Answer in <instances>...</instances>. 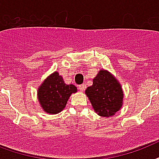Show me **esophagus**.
Listing matches in <instances>:
<instances>
[{
  "label": "esophagus",
  "instance_id": "esophagus-1",
  "mask_svg": "<svg viewBox=\"0 0 159 159\" xmlns=\"http://www.w3.org/2000/svg\"><path fill=\"white\" fill-rule=\"evenodd\" d=\"M86 89V85L84 84H80V85H79V89L81 91V92H84V91Z\"/></svg>",
  "mask_w": 159,
  "mask_h": 159
}]
</instances>
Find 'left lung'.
<instances>
[{
  "label": "left lung",
  "mask_w": 159,
  "mask_h": 159,
  "mask_svg": "<svg viewBox=\"0 0 159 159\" xmlns=\"http://www.w3.org/2000/svg\"><path fill=\"white\" fill-rule=\"evenodd\" d=\"M85 93L94 111L102 117L114 115L122 106L124 94L121 85L107 70L99 71Z\"/></svg>",
  "instance_id": "obj_1"
}]
</instances>
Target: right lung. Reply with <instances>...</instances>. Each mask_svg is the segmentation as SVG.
<instances>
[{
	"label": "right lung",
	"mask_w": 159,
	"mask_h": 159,
	"mask_svg": "<svg viewBox=\"0 0 159 159\" xmlns=\"http://www.w3.org/2000/svg\"><path fill=\"white\" fill-rule=\"evenodd\" d=\"M77 89L73 84H66L58 72L50 75L38 89V99L46 113L58 114L66 107L71 93Z\"/></svg>",
	"instance_id": "add662e5"
}]
</instances>
